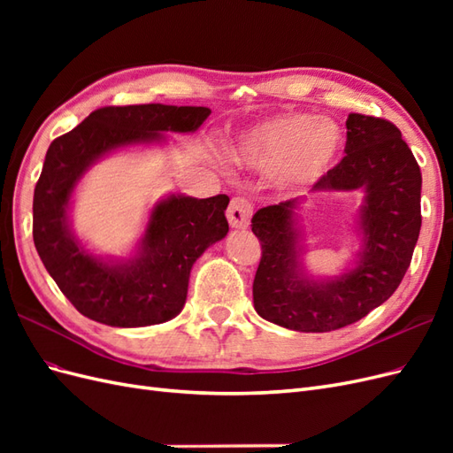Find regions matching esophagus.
Masks as SVG:
<instances>
[{
  "label": "esophagus",
  "instance_id": "obj_1",
  "mask_svg": "<svg viewBox=\"0 0 453 453\" xmlns=\"http://www.w3.org/2000/svg\"><path fill=\"white\" fill-rule=\"evenodd\" d=\"M251 213H253V205L250 200H245L242 196H236L230 200L226 217H228V223L232 228H248Z\"/></svg>",
  "mask_w": 453,
  "mask_h": 453
}]
</instances>
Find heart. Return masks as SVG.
I'll use <instances>...</instances> for the list:
<instances>
[{
    "label": "heart",
    "instance_id": "obj_1",
    "mask_svg": "<svg viewBox=\"0 0 453 453\" xmlns=\"http://www.w3.org/2000/svg\"><path fill=\"white\" fill-rule=\"evenodd\" d=\"M342 147L334 122L310 113H285L242 132L232 143L234 160L257 170H281L291 183H311L331 168Z\"/></svg>",
    "mask_w": 453,
    "mask_h": 453
}]
</instances>
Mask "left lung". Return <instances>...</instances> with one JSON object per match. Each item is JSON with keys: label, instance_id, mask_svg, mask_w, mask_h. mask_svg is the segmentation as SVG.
I'll return each instance as SVG.
<instances>
[{"label": "left lung", "instance_id": "1", "mask_svg": "<svg viewBox=\"0 0 453 453\" xmlns=\"http://www.w3.org/2000/svg\"><path fill=\"white\" fill-rule=\"evenodd\" d=\"M346 157L311 193L363 190L357 217L361 251L351 270L311 280L300 266L296 210L304 198L260 208L251 230L260 242L253 281L255 310L298 333H328L363 319L396 291L412 260L421 228V172L393 122L351 113Z\"/></svg>", "mask_w": 453, "mask_h": 453}]
</instances>
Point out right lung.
I'll return each mask as SVG.
<instances>
[{
    "label": "right lung",
    "instance_id": "add662e5",
    "mask_svg": "<svg viewBox=\"0 0 453 453\" xmlns=\"http://www.w3.org/2000/svg\"><path fill=\"white\" fill-rule=\"evenodd\" d=\"M211 109L193 105H125L92 111L54 140L34 190V243L50 278L85 318L109 326L170 321L185 306L190 268L228 232L226 195H170L150 210L135 255L104 260L73 236V190L92 164L115 149L166 140L162 132H195Z\"/></svg>",
    "mask_w": 453,
    "mask_h": 453
}]
</instances>
